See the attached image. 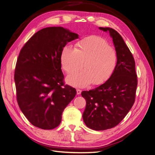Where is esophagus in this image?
I'll use <instances>...</instances> for the list:
<instances>
[{"instance_id":"esophagus-1","label":"esophagus","mask_w":155,"mask_h":155,"mask_svg":"<svg viewBox=\"0 0 155 155\" xmlns=\"http://www.w3.org/2000/svg\"><path fill=\"white\" fill-rule=\"evenodd\" d=\"M81 92H82V90H81V89H77V94L78 95L81 94Z\"/></svg>"}]
</instances>
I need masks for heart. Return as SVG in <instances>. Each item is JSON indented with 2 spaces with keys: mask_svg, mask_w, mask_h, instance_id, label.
<instances>
[{
  "mask_svg": "<svg viewBox=\"0 0 155 155\" xmlns=\"http://www.w3.org/2000/svg\"><path fill=\"white\" fill-rule=\"evenodd\" d=\"M117 55L116 50L108 45L106 39L98 36H90L78 41L74 48L64 47L61 53L62 68L67 73L85 69L68 75L67 82L75 87H84L93 83H104L116 68Z\"/></svg>",
  "mask_w": 155,
  "mask_h": 155,
  "instance_id": "obj_1",
  "label": "heart"
}]
</instances>
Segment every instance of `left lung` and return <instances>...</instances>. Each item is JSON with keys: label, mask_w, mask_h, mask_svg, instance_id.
<instances>
[{"label": "left lung", "mask_w": 155, "mask_h": 155, "mask_svg": "<svg viewBox=\"0 0 155 155\" xmlns=\"http://www.w3.org/2000/svg\"><path fill=\"white\" fill-rule=\"evenodd\" d=\"M117 55V64L110 77L99 87L81 94L86 101L84 121L94 130H105L117 126L127 116L135 100L137 76L134 56L121 36L109 27Z\"/></svg>", "instance_id": "obj_1"}]
</instances>
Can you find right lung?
<instances>
[{"label":"right lung","instance_id":"1","mask_svg":"<svg viewBox=\"0 0 155 155\" xmlns=\"http://www.w3.org/2000/svg\"><path fill=\"white\" fill-rule=\"evenodd\" d=\"M78 38L61 27L44 28L20 51L14 76L16 100L28 121L38 128L58 127L64 108L76 95L75 89L65 85L61 53Z\"/></svg>","mask_w":155,"mask_h":155}]
</instances>
